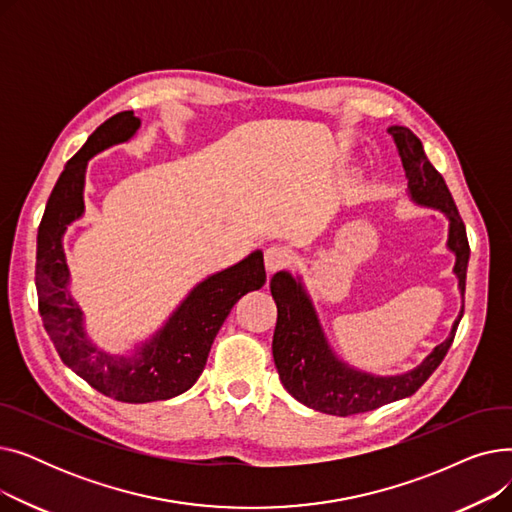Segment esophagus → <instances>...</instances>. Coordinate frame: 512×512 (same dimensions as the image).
<instances>
[{
  "instance_id": "34e87169",
  "label": "esophagus",
  "mask_w": 512,
  "mask_h": 512,
  "mask_svg": "<svg viewBox=\"0 0 512 512\" xmlns=\"http://www.w3.org/2000/svg\"><path fill=\"white\" fill-rule=\"evenodd\" d=\"M263 259H265V270L274 274L278 270H284V267L290 263V253L284 247L272 245L270 249H265Z\"/></svg>"
}]
</instances>
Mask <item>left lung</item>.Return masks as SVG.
Segmentation results:
<instances>
[{
  "label": "left lung",
  "mask_w": 512,
  "mask_h": 512,
  "mask_svg": "<svg viewBox=\"0 0 512 512\" xmlns=\"http://www.w3.org/2000/svg\"><path fill=\"white\" fill-rule=\"evenodd\" d=\"M388 132L396 143L402 168L407 172V191L411 199L417 205L442 211L448 218L446 247L456 257L452 272L459 278V290L465 299L469 240L459 209L442 174L429 164L415 134L405 126H390ZM270 290L278 307L272 353L282 386L305 407L336 417L367 413L415 394L446 357L465 311L463 305L448 338L440 342L421 365L400 375H373L336 357L299 276L294 278L288 272H278L270 282Z\"/></svg>",
  "instance_id": "left-lung-1"
}]
</instances>
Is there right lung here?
Instances as JSON below:
<instances>
[{"mask_svg": "<svg viewBox=\"0 0 512 512\" xmlns=\"http://www.w3.org/2000/svg\"><path fill=\"white\" fill-rule=\"evenodd\" d=\"M141 120L120 112L105 120L60 174L37 234L35 284L39 313L53 346L76 375L97 392L120 402L168 400L191 388L207 363L209 348L234 303L265 284L263 253L253 251L226 270L207 276L132 355L97 348L85 330L83 309L70 297L64 234L85 213V172L93 155L130 141Z\"/></svg>", "mask_w": 512, "mask_h": 512, "instance_id": "1", "label": "right lung"}]
</instances>
